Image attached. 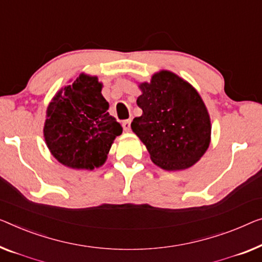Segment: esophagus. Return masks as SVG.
Returning a JSON list of instances; mask_svg holds the SVG:
<instances>
[{
  "instance_id": "esophagus-1",
  "label": "esophagus",
  "mask_w": 262,
  "mask_h": 262,
  "mask_svg": "<svg viewBox=\"0 0 262 262\" xmlns=\"http://www.w3.org/2000/svg\"><path fill=\"white\" fill-rule=\"evenodd\" d=\"M122 126H123V129L124 132H129L130 130V120H126L122 122Z\"/></svg>"
}]
</instances>
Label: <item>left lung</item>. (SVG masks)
<instances>
[{"mask_svg": "<svg viewBox=\"0 0 262 262\" xmlns=\"http://www.w3.org/2000/svg\"><path fill=\"white\" fill-rule=\"evenodd\" d=\"M136 103L142 115L132 130L146 146L150 160L165 170H183L200 160L210 143L212 123L207 107L189 82L160 70L139 84Z\"/></svg>", "mask_w": 262, "mask_h": 262, "instance_id": "obj_1", "label": "left lung"}]
</instances>
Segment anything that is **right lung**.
Returning <instances> with one entry per match:
<instances>
[{"mask_svg": "<svg viewBox=\"0 0 262 262\" xmlns=\"http://www.w3.org/2000/svg\"><path fill=\"white\" fill-rule=\"evenodd\" d=\"M97 76L81 73L62 87L47 108L43 136L58 162L73 169L93 170L106 162L122 127L109 115V103Z\"/></svg>", "mask_w": 262, "mask_h": 262, "instance_id": "1", "label": "right lung"}]
</instances>
